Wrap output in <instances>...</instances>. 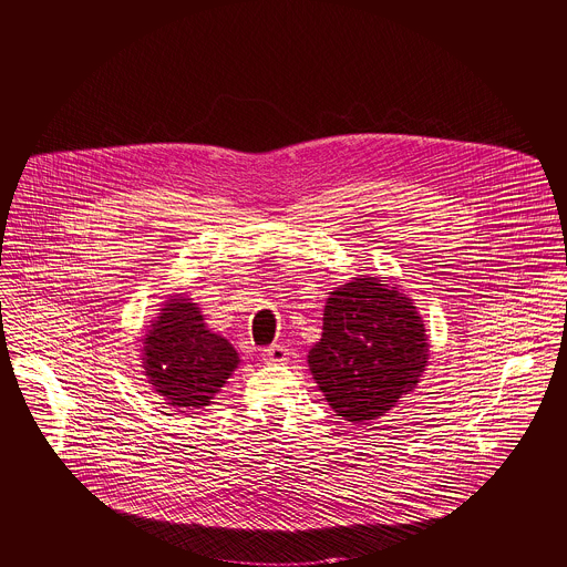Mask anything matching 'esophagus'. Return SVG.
Here are the masks:
<instances>
[{"mask_svg":"<svg viewBox=\"0 0 567 567\" xmlns=\"http://www.w3.org/2000/svg\"><path fill=\"white\" fill-rule=\"evenodd\" d=\"M289 358V351L285 344H271V347H265L262 349V360L269 362V364H278V362H285Z\"/></svg>","mask_w":567,"mask_h":567,"instance_id":"1","label":"esophagus"}]
</instances>
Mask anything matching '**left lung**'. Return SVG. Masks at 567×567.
I'll return each instance as SVG.
<instances>
[{
  "label": "left lung",
  "instance_id": "1",
  "mask_svg": "<svg viewBox=\"0 0 567 567\" xmlns=\"http://www.w3.org/2000/svg\"><path fill=\"white\" fill-rule=\"evenodd\" d=\"M430 344L412 298L385 280L360 276L329 293L322 338L307 362L336 416L367 425L410 394Z\"/></svg>",
  "mask_w": 567,
  "mask_h": 567
}]
</instances>
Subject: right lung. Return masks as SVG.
I'll return each instance as SVG.
<instances>
[{
	"label": "right lung",
	"mask_w": 567,
	"mask_h": 567,
	"mask_svg": "<svg viewBox=\"0 0 567 567\" xmlns=\"http://www.w3.org/2000/svg\"><path fill=\"white\" fill-rule=\"evenodd\" d=\"M238 362L231 342L214 333L200 307L182 293L164 302L142 347V367L153 392L182 414L209 408Z\"/></svg>",
	"instance_id": "right-lung-1"
}]
</instances>
